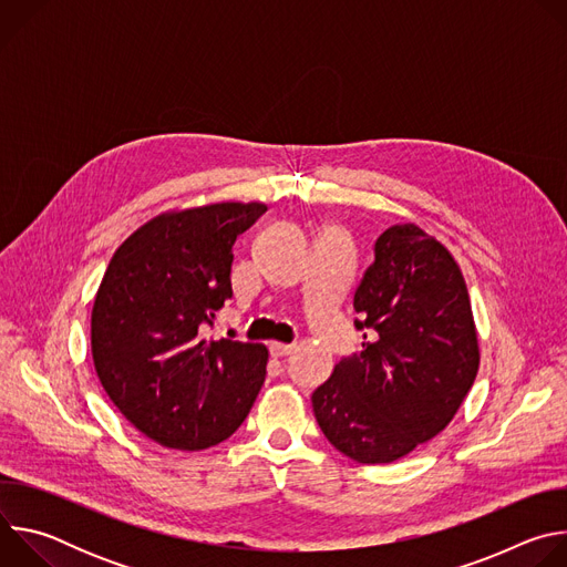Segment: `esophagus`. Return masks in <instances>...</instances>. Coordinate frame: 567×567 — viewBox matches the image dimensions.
<instances>
[{
	"label": "esophagus",
	"instance_id": "1",
	"mask_svg": "<svg viewBox=\"0 0 567 567\" xmlns=\"http://www.w3.org/2000/svg\"><path fill=\"white\" fill-rule=\"evenodd\" d=\"M293 350H296L293 346H285V343H271V348H269V352H271V357H274V359L289 357Z\"/></svg>",
	"mask_w": 567,
	"mask_h": 567
}]
</instances>
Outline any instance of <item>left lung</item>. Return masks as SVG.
<instances>
[{
	"label": "left lung",
	"instance_id": "8db88e82",
	"mask_svg": "<svg viewBox=\"0 0 567 567\" xmlns=\"http://www.w3.org/2000/svg\"><path fill=\"white\" fill-rule=\"evenodd\" d=\"M354 311L370 341L337 363L311 406L334 449L388 464L442 433L471 390L480 365L471 300L442 241L394 224L374 241Z\"/></svg>",
	"mask_w": 567,
	"mask_h": 567
}]
</instances>
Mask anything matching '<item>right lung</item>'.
<instances>
[{"mask_svg": "<svg viewBox=\"0 0 567 567\" xmlns=\"http://www.w3.org/2000/svg\"><path fill=\"white\" fill-rule=\"evenodd\" d=\"M265 210L221 202L161 213L110 260L92 309L96 374L123 417L161 446L202 451L230 437L265 383V346L202 337L233 296L235 239Z\"/></svg>", "mask_w": 567, "mask_h": 567, "instance_id": "obj_1", "label": "right lung"}]
</instances>
